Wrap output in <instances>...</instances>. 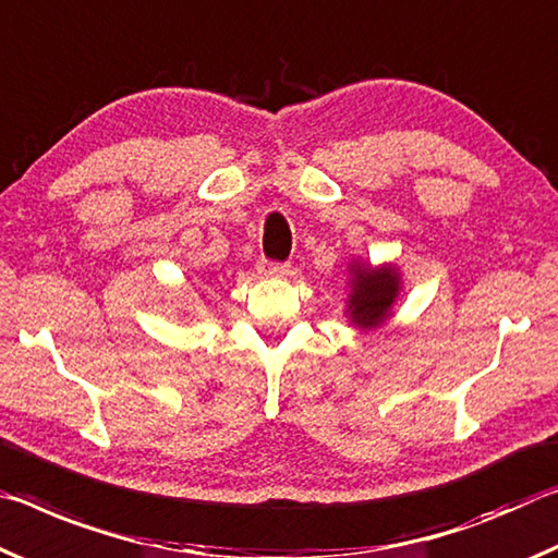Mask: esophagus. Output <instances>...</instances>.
<instances>
[{"label":"esophagus","mask_w":558,"mask_h":558,"mask_svg":"<svg viewBox=\"0 0 558 558\" xmlns=\"http://www.w3.org/2000/svg\"><path fill=\"white\" fill-rule=\"evenodd\" d=\"M257 271H259V277H264V279H274V277H281V274H287V264L262 259Z\"/></svg>","instance_id":"esophagus-1"}]
</instances>
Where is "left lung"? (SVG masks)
Returning <instances> with one entry per match:
<instances>
[{
    "instance_id": "obj_1",
    "label": "left lung",
    "mask_w": 558,
    "mask_h": 558,
    "mask_svg": "<svg viewBox=\"0 0 558 558\" xmlns=\"http://www.w3.org/2000/svg\"><path fill=\"white\" fill-rule=\"evenodd\" d=\"M343 316L355 331H376L396 314L403 294V274L396 262L371 264L361 257L349 262Z\"/></svg>"
}]
</instances>
